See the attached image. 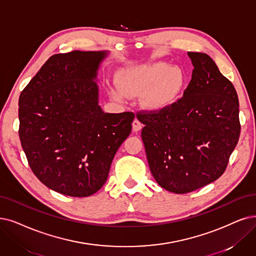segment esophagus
Listing matches in <instances>:
<instances>
[{"label": "esophagus", "mask_w": 256, "mask_h": 256, "mask_svg": "<svg viewBox=\"0 0 256 256\" xmlns=\"http://www.w3.org/2000/svg\"><path fill=\"white\" fill-rule=\"evenodd\" d=\"M142 128V122H140L138 118H136V120H134V122H132V129H134V131L138 132V131H140Z\"/></svg>", "instance_id": "34e87169"}]
</instances>
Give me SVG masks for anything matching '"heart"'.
<instances>
[{
  "label": "heart",
  "instance_id": "heart-1",
  "mask_svg": "<svg viewBox=\"0 0 256 256\" xmlns=\"http://www.w3.org/2000/svg\"><path fill=\"white\" fill-rule=\"evenodd\" d=\"M184 82L185 78L180 68L160 62L125 70L118 78L122 89L114 88L110 92L120 100L125 98V93L132 96L146 94L145 106L152 111H162L178 100Z\"/></svg>",
  "mask_w": 256,
  "mask_h": 256
}]
</instances>
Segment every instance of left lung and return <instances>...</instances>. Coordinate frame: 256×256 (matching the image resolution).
Segmentation results:
<instances>
[{
    "label": "left lung",
    "mask_w": 256,
    "mask_h": 256,
    "mask_svg": "<svg viewBox=\"0 0 256 256\" xmlns=\"http://www.w3.org/2000/svg\"><path fill=\"white\" fill-rule=\"evenodd\" d=\"M194 66L184 94L162 111H138L150 171L158 185L184 194L224 172L240 134L236 90L206 54L188 52Z\"/></svg>",
    "instance_id": "8db88e82"
}]
</instances>
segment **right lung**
I'll return each instance as SVG.
<instances>
[{
  "instance_id": "1",
  "label": "right lung",
  "mask_w": 256,
  "mask_h": 256,
  "mask_svg": "<svg viewBox=\"0 0 256 256\" xmlns=\"http://www.w3.org/2000/svg\"><path fill=\"white\" fill-rule=\"evenodd\" d=\"M106 51L50 56L21 92L18 136L30 168L45 186L86 198L107 180L130 134L134 112L106 114L94 82Z\"/></svg>"
}]
</instances>
